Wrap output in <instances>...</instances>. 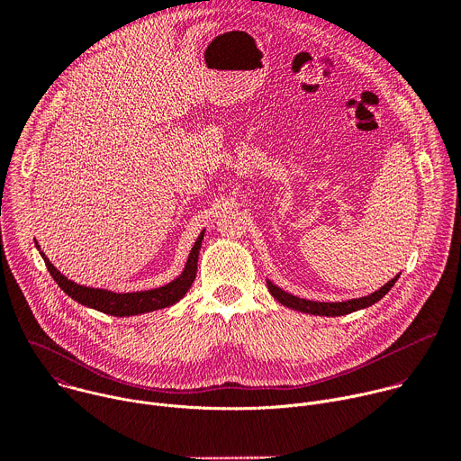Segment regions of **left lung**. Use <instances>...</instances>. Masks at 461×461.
Here are the masks:
<instances>
[{
  "instance_id": "obj_1",
  "label": "left lung",
  "mask_w": 461,
  "mask_h": 461,
  "mask_svg": "<svg viewBox=\"0 0 461 461\" xmlns=\"http://www.w3.org/2000/svg\"><path fill=\"white\" fill-rule=\"evenodd\" d=\"M400 276L393 277L392 281H388L383 288H379L377 292L366 295V297H361V299H352V301H343V303H319V301H308V299H301V297H295L292 294H286L285 290H281L279 286H276L274 283L267 281L268 285V290L270 294L285 306L292 308V310H299V312H304V313H313V315H326V317H336V315H345V313H352L356 310H361V308H366L374 303H377L384 294H388V290L393 286V283L398 281Z\"/></svg>"
}]
</instances>
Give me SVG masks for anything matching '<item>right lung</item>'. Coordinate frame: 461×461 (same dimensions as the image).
Returning <instances> with one entry per match:
<instances>
[{
    "label": "right lung",
    "mask_w": 461,
    "mask_h": 461,
    "mask_svg": "<svg viewBox=\"0 0 461 461\" xmlns=\"http://www.w3.org/2000/svg\"><path fill=\"white\" fill-rule=\"evenodd\" d=\"M203 237H204V233L199 235L194 246L191 248V253H189L187 262H185V268L180 274V277H176L169 285L155 288V290L131 292V294H116V292H109V290H100V288H89V286L77 285V283L69 281L65 276H61L50 265V260L41 251L40 253L45 260V267H47L49 274L56 281V285L69 297H73L75 301H78L80 304H84L87 308H95L98 312L116 315V317H127V315H139V313L167 308V306L175 304L176 301H180L185 295V292L191 288V285L194 281V276H196V260H199ZM36 248L40 249V246H36Z\"/></svg>",
    "instance_id": "add662e5"
}]
</instances>
